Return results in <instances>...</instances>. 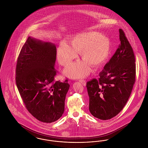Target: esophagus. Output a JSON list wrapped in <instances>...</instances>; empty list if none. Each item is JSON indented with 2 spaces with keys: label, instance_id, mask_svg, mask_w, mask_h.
<instances>
[{
  "label": "esophagus",
  "instance_id": "34e87169",
  "mask_svg": "<svg viewBox=\"0 0 148 148\" xmlns=\"http://www.w3.org/2000/svg\"><path fill=\"white\" fill-rule=\"evenodd\" d=\"M79 82L82 84L84 86H85L86 85V81L84 80V79H80L79 80Z\"/></svg>",
  "mask_w": 148,
  "mask_h": 148
}]
</instances>
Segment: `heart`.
I'll list each match as a JSON object with an SVG mask.
<instances>
[{"mask_svg":"<svg viewBox=\"0 0 148 148\" xmlns=\"http://www.w3.org/2000/svg\"><path fill=\"white\" fill-rule=\"evenodd\" d=\"M81 52L83 61L69 65L64 70L68 77L79 78L87 76L94 67L103 63L110 52V42L106 36L96 32H90L75 36L71 40V45L66 42H60L57 50L59 63L66 66Z\"/></svg>","mask_w":148,"mask_h":148,"instance_id":"obj_1","label":"heart"}]
</instances>
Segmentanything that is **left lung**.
<instances>
[{
  "label": "left lung",
  "instance_id": "1",
  "mask_svg": "<svg viewBox=\"0 0 148 148\" xmlns=\"http://www.w3.org/2000/svg\"><path fill=\"white\" fill-rule=\"evenodd\" d=\"M120 44L98 79L86 83L89 111L99 119L108 120L121 112L131 94L136 76L133 50L124 31L120 29Z\"/></svg>",
  "mask_w": 148,
  "mask_h": 148
}]
</instances>
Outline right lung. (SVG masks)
Here are the masks:
<instances>
[{
	"instance_id": "add662e5",
	"label": "right lung",
	"mask_w": 148,
	"mask_h": 148,
	"mask_svg": "<svg viewBox=\"0 0 148 148\" xmlns=\"http://www.w3.org/2000/svg\"><path fill=\"white\" fill-rule=\"evenodd\" d=\"M56 48L29 36L21 48L16 66V86L29 112L36 119L50 123L64 111L69 88L68 79L55 81Z\"/></svg>"
}]
</instances>
